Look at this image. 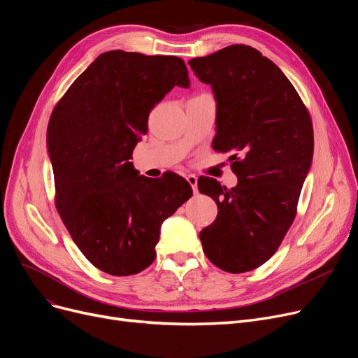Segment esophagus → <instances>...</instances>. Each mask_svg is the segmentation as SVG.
I'll return each mask as SVG.
<instances>
[{
	"instance_id": "obj_1",
	"label": "esophagus",
	"mask_w": 358,
	"mask_h": 358,
	"mask_svg": "<svg viewBox=\"0 0 358 358\" xmlns=\"http://www.w3.org/2000/svg\"><path fill=\"white\" fill-rule=\"evenodd\" d=\"M187 181H189V184L192 185L193 193L197 194V193H199V190H197V177H196V176H189V177H187Z\"/></svg>"
}]
</instances>
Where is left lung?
<instances>
[{
	"instance_id": "obj_1",
	"label": "left lung",
	"mask_w": 358,
	"mask_h": 358,
	"mask_svg": "<svg viewBox=\"0 0 358 358\" xmlns=\"http://www.w3.org/2000/svg\"><path fill=\"white\" fill-rule=\"evenodd\" d=\"M189 64L216 99L213 150L229 152L238 177L227 189L201 177L199 192L217 205L200 231L206 257L229 273L268 262L292 225L313 158V122L300 95L272 61L248 45H229Z\"/></svg>"
}]
</instances>
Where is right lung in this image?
Wrapping results in <instances>:
<instances>
[{
  "label": "right lung",
  "mask_w": 358,
  "mask_h": 358,
  "mask_svg": "<svg viewBox=\"0 0 358 358\" xmlns=\"http://www.w3.org/2000/svg\"><path fill=\"white\" fill-rule=\"evenodd\" d=\"M187 74L180 57L108 51L52 110L46 143L55 208L76 245L105 273L150 266L161 224L193 194L178 174L149 178L130 162L150 111L174 86L189 87Z\"/></svg>",
  "instance_id": "right-lung-1"
}]
</instances>
